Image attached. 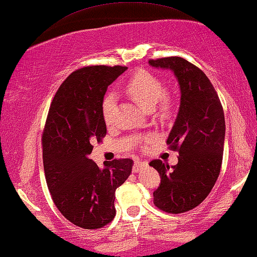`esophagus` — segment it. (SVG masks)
Returning a JSON list of instances; mask_svg holds the SVG:
<instances>
[{"label": "esophagus", "mask_w": 257, "mask_h": 257, "mask_svg": "<svg viewBox=\"0 0 257 257\" xmlns=\"http://www.w3.org/2000/svg\"><path fill=\"white\" fill-rule=\"evenodd\" d=\"M145 167H147V162L141 161V160H136L135 165H133V172L139 173L140 170H143Z\"/></svg>", "instance_id": "obj_1"}]
</instances>
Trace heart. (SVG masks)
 I'll use <instances>...</instances> for the list:
<instances>
[{
  "label": "heart",
  "instance_id": "b5f03b06",
  "mask_svg": "<svg viewBox=\"0 0 257 257\" xmlns=\"http://www.w3.org/2000/svg\"><path fill=\"white\" fill-rule=\"evenodd\" d=\"M125 90L139 105L148 111L154 110L166 95V88L161 81L144 70L138 72L127 81ZM114 101V95L110 94L102 103V114L106 124H110L112 120Z\"/></svg>",
  "mask_w": 257,
  "mask_h": 257
}]
</instances>
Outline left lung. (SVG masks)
<instances>
[{"instance_id": "8db88e82", "label": "left lung", "mask_w": 257, "mask_h": 257, "mask_svg": "<svg viewBox=\"0 0 257 257\" xmlns=\"http://www.w3.org/2000/svg\"><path fill=\"white\" fill-rule=\"evenodd\" d=\"M170 69L180 84L181 104L167 144L178 152L172 168L161 160L150 166L161 177L153 192L154 205L168 213H183L209 196L220 174L225 141V117L217 91L203 70L180 57L148 61Z\"/></svg>"}]
</instances>
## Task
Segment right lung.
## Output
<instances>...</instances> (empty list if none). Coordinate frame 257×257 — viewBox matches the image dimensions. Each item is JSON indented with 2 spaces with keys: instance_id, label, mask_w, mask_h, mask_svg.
I'll return each instance as SVG.
<instances>
[{
  "instance_id": "right-lung-1",
  "label": "right lung",
  "mask_w": 257,
  "mask_h": 257,
  "mask_svg": "<svg viewBox=\"0 0 257 257\" xmlns=\"http://www.w3.org/2000/svg\"><path fill=\"white\" fill-rule=\"evenodd\" d=\"M127 69L90 66L73 72L55 92L44 127L43 162L52 199L66 219L85 229L102 228L116 215V189L131 175V159H89L92 143L106 135L102 103L109 85Z\"/></svg>"
}]
</instances>
